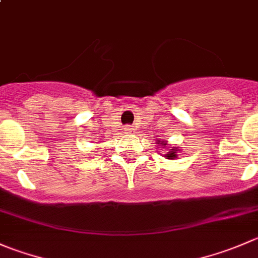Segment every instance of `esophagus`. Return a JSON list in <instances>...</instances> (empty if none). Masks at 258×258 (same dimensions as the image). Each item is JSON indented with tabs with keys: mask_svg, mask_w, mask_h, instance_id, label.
<instances>
[{
	"mask_svg": "<svg viewBox=\"0 0 258 258\" xmlns=\"http://www.w3.org/2000/svg\"><path fill=\"white\" fill-rule=\"evenodd\" d=\"M124 132L128 135H134L135 134V128L132 126H124Z\"/></svg>",
	"mask_w": 258,
	"mask_h": 258,
	"instance_id": "esophagus-1",
	"label": "esophagus"
}]
</instances>
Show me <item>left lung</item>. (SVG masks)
Segmentation results:
<instances>
[{"label": "left lung", "instance_id": "8db88e82", "mask_svg": "<svg viewBox=\"0 0 258 258\" xmlns=\"http://www.w3.org/2000/svg\"><path fill=\"white\" fill-rule=\"evenodd\" d=\"M156 142L161 147L166 149L167 152H165L164 157H165V159H167V160H175L177 157V155H179V152L181 151V150H180L179 147H170L169 144H167L166 140H165V141H161V139H157ZM159 149H160V147H159Z\"/></svg>", "mask_w": 258, "mask_h": 258}]
</instances>
